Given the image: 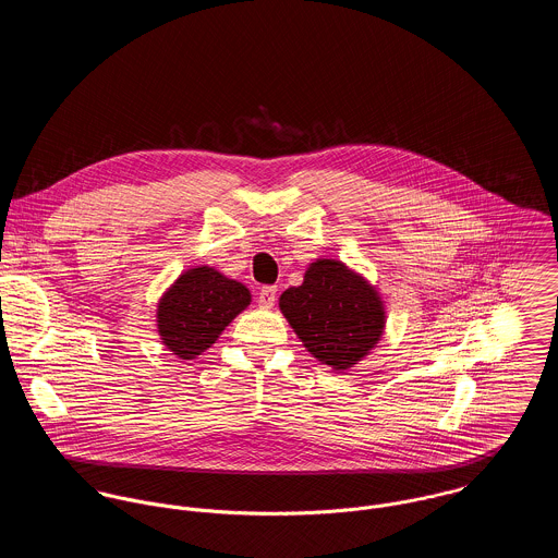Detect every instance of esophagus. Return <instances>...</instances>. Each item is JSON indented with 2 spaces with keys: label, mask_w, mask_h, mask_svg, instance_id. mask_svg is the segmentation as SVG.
<instances>
[{
  "label": "esophagus",
  "mask_w": 558,
  "mask_h": 558,
  "mask_svg": "<svg viewBox=\"0 0 558 558\" xmlns=\"http://www.w3.org/2000/svg\"><path fill=\"white\" fill-rule=\"evenodd\" d=\"M275 301H277V288H275V286H264V288L259 290V296H257L259 307H262V310H270V307L275 305Z\"/></svg>",
  "instance_id": "34e87169"
}]
</instances>
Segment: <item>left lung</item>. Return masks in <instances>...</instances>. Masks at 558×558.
Instances as JSON below:
<instances>
[{
  "instance_id": "left-lung-1",
  "label": "left lung",
  "mask_w": 558,
  "mask_h": 558,
  "mask_svg": "<svg viewBox=\"0 0 558 558\" xmlns=\"http://www.w3.org/2000/svg\"><path fill=\"white\" fill-rule=\"evenodd\" d=\"M279 310L307 352L335 372L359 365L387 326L378 288L335 257L314 259L303 283L279 296Z\"/></svg>"
}]
</instances>
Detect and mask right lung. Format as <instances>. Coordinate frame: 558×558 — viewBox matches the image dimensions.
Returning <instances> with one entry per match:
<instances>
[{"label":"right lung","instance_id":"add662e5","mask_svg":"<svg viewBox=\"0 0 558 558\" xmlns=\"http://www.w3.org/2000/svg\"><path fill=\"white\" fill-rule=\"evenodd\" d=\"M251 305V292L213 266H195L178 275L157 303L162 345L191 361L206 352L230 322Z\"/></svg>","mask_w":558,"mask_h":558}]
</instances>
